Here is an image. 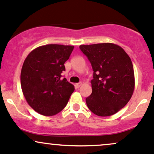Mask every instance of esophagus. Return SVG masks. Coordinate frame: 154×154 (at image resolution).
<instances>
[{"instance_id": "1", "label": "esophagus", "mask_w": 154, "mask_h": 154, "mask_svg": "<svg viewBox=\"0 0 154 154\" xmlns=\"http://www.w3.org/2000/svg\"><path fill=\"white\" fill-rule=\"evenodd\" d=\"M82 83H78V84H75V88H76V89H79V87H80L81 86H82Z\"/></svg>"}]
</instances>
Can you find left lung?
Masks as SVG:
<instances>
[{
    "label": "left lung",
    "mask_w": 154,
    "mask_h": 154,
    "mask_svg": "<svg viewBox=\"0 0 154 154\" xmlns=\"http://www.w3.org/2000/svg\"><path fill=\"white\" fill-rule=\"evenodd\" d=\"M93 69L92 92L86 98L89 109L99 116H109L123 108L134 89L132 60L118 45L103 43L81 45Z\"/></svg>",
    "instance_id": "obj_1"
}]
</instances>
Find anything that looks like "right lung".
Here are the masks:
<instances>
[{"instance_id":"1","label":"right lung","mask_w":154,"mask_h":154,"mask_svg":"<svg viewBox=\"0 0 154 154\" xmlns=\"http://www.w3.org/2000/svg\"><path fill=\"white\" fill-rule=\"evenodd\" d=\"M73 46L47 44L33 49L24 61L21 70V87L26 101L43 116L57 114L66 106L74 86L65 78V62Z\"/></svg>"}]
</instances>
